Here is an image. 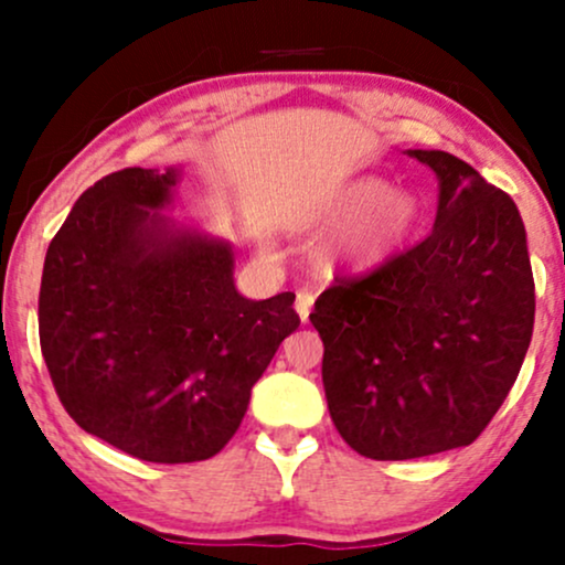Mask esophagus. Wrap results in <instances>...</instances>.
I'll return each instance as SVG.
<instances>
[{
  "instance_id": "1",
  "label": "esophagus",
  "mask_w": 565,
  "mask_h": 565,
  "mask_svg": "<svg viewBox=\"0 0 565 565\" xmlns=\"http://www.w3.org/2000/svg\"><path fill=\"white\" fill-rule=\"evenodd\" d=\"M313 302H316L313 291H308V289L297 291V300H295V308H297V316H300V319H302V321H308L310 310H313Z\"/></svg>"
}]
</instances>
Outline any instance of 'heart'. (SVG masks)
<instances>
[{"label":"heart","mask_w":565,"mask_h":565,"mask_svg":"<svg viewBox=\"0 0 565 565\" xmlns=\"http://www.w3.org/2000/svg\"><path fill=\"white\" fill-rule=\"evenodd\" d=\"M417 201L404 191H387L380 178L350 180L329 196L316 220L321 233H340L332 260L374 268L404 246L417 225Z\"/></svg>","instance_id":"1"}]
</instances>
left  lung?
Segmentation results:
<instances>
[{"label": "left lung", "instance_id": "1", "mask_svg": "<svg viewBox=\"0 0 565 565\" xmlns=\"http://www.w3.org/2000/svg\"><path fill=\"white\" fill-rule=\"evenodd\" d=\"M440 180L433 231L337 278L310 321L345 444L369 459L468 446L521 372L534 329L526 228L508 193L446 151H408Z\"/></svg>", "mask_w": 565, "mask_h": 565}]
</instances>
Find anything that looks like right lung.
Listing matches in <instances>:
<instances>
[{"mask_svg": "<svg viewBox=\"0 0 565 565\" xmlns=\"http://www.w3.org/2000/svg\"><path fill=\"white\" fill-rule=\"evenodd\" d=\"M178 178L127 167L87 188L39 289V345L68 417L161 465L215 457L300 327L291 291L238 295L228 244L170 231L159 206Z\"/></svg>", "mask_w": 565, "mask_h": 565, "instance_id": "1", "label": "right lung"}]
</instances>
